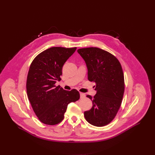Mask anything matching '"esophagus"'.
Returning a JSON list of instances; mask_svg holds the SVG:
<instances>
[{
    "label": "esophagus",
    "instance_id": "obj_1",
    "mask_svg": "<svg viewBox=\"0 0 155 155\" xmlns=\"http://www.w3.org/2000/svg\"><path fill=\"white\" fill-rule=\"evenodd\" d=\"M80 98L81 99H84L85 97V94L81 92V93H80Z\"/></svg>",
    "mask_w": 155,
    "mask_h": 155
}]
</instances>
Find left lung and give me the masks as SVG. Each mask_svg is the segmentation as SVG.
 Here are the masks:
<instances>
[{
	"label": "left lung",
	"mask_w": 155,
	"mask_h": 155,
	"mask_svg": "<svg viewBox=\"0 0 155 155\" xmlns=\"http://www.w3.org/2000/svg\"><path fill=\"white\" fill-rule=\"evenodd\" d=\"M78 53L85 60L88 80L95 83L96 94L92 97V107L84 112L85 119L97 127L106 126L114 119L124 92V73L115 56L99 48H80Z\"/></svg>",
	"instance_id": "left-lung-1"
}]
</instances>
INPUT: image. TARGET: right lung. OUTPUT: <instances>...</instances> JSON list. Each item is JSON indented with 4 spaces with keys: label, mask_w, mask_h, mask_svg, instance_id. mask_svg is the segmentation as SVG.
I'll list each match as a JSON object with an SVG mask.
<instances>
[{
    "label": "right lung",
    "mask_w": 155,
    "mask_h": 155,
    "mask_svg": "<svg viewBox=\"0 0 155 155\" xmlns=\"http://www.w3.org/2000/svg\"><path fill=\"white\" fill-rule=\"evenodd\" d=\"M76 49L48 48L37 55L30 65L26 82L28 97L36 116L45 124L61 123L68 104L80 99L76 89L67 91L55 85L56 81L61 80L64 63Z\"/></svg>",
    "instance_id": "right-lung-1"
}]
</instances>
